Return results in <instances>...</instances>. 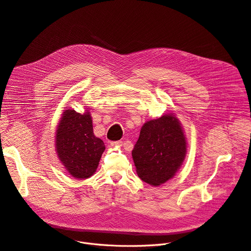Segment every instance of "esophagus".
<instances>
[{
  "label": "esophagus",
  "mask_w": 251,
  "mask_h": 251,
  "mask_svg": "<svg viewBox=\"0 0 251 251\" xmlns=\"http://www.w3.org/2000/svg\"><path fill=\"white\" fill-rule=\"evenodd\" d=\"M110 145L112 147H120L122 146V141H114V142H111Z\"/></svg>",
  "instance_id": "34e87169"
}]
</instances>
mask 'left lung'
<instances>
[{
  "mask_svg": "<svg viewBox=\"0 0 251 251\" xmlns=\"http://www.w3.org/2000/svg\"><path fill=\"white\" fill-rule=\"evenodd\" d=\"M186 154L184 130L172 113L143 125L132 151L138 176L155 187L171 180L182 166Z\"/></svg>",
  "mask_w": 251,
  "mask_h": 251,
  "instance_id": "1",
  "label": "left lung"
}]
</instances>
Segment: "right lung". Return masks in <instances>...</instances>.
Wrapping results in <instances>:
<instances>
[{
	"instance_id": "obj_1",
	"label": "right lung",
	"mask_w": 251,
	"mask_h": 251,
	"mask_svg": "<svg viewBox=\"0 0 251 251\" xmlns=\"http://www.w3.org/2000/svg\"><path fill=\"white\" fill-rule=\"evenodd\" d=\"M55 148L70 176L83 180L95 173L105 145L93 133L88 110L83 114L73 109L64 110L56 129Z\"/></svg>"
}]
</instances>
